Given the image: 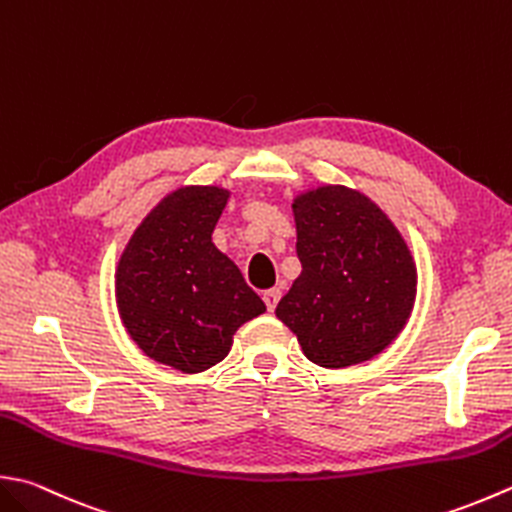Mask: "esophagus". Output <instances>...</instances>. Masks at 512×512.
I'll list each match as a JSON object with an SVG mask.
<instances>
[{
  "mask_svg": "<svg viewBox=\"0 0 512 512\" xmlns=\"http://www.w3.org/2000/svg\"><path fill=\"white\" fill-rule=\"evenodd\" d=\"M264 304H266V308L270 310V313H273L275 310V306H277V302L279 299H282V290L279 288H270V290H264Z\"/></svg>",
  "mask_w": 512,
  "mask_h": 512,
  "instance_id": "esophagus-1",
  "label": "esophagus"
}]
</instances>
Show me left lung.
I'll return each mask as SVG.
<instances>
[{
  "label": "left lung",
  "instance_id": "obj_1",
  "mask_svg": "<svg viewBox=\"0 0 512 512\" xmlns=\"http://www.w3.org/2000/svg\"><path fill=\"white\" fill-rule=\"evenodd\" d=\"M293 210L302 275L275 315L313 364L366 362L402 333L413 310L417 275L408 246L382 210L344 186L299 195Z\"/></svg>",
  "mask_w": 512,
  "mask_h": 512
}]
</instances>
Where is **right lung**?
I'll list each match as a JSON object with an SVG mask.
<instances>
[{"label":"right lung","instance_id":"add662e5","mask_svg":"<svg viewBox=\"0 0 512 512\" xmlns=\"http://www.w3.org/2000/svg\"><path fill=\"white\" fill-rule=\"evenodd\" d=\"M226 199L213 186L175 190L119 259L115 286L126 330L148 357L182 373L222 362L235 330L266 310L210 239Z\"/></svg>","mask_w":512,"mask_h":512}]
</instances>
